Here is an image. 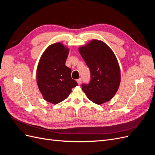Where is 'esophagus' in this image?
<instances>
[{
	"mask_svg": "<svg viewBox=\"0 0 155 155\" xmlns=\"http://www.w3.org/2000/svg\"><path fill=\"white\" fill-rule=\"evenodd\" d=\"M77 82L78 83V85H80V84L81 83V79L79 78V79H77Z\"/></svg>",
	"mask_w": 155,
	"mask_h": 155,
	"instance_id": "1",
	"label": "esophagus"
}]
</instances>
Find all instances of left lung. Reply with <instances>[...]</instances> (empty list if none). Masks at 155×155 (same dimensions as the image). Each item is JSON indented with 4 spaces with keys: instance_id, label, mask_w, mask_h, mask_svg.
<instances>
[{
    "instance_id": "1",
    "label": "left lung",
    "mask_w": 155,
    "mask_h": 155,
    "mask_svg": "<svg viewBox=\"0 0 155 155\" xmlns=\"http://www.w3.org/2000/svg\"><path fill=\"white\" fill-rule=\"evenodd\" d=\"M91 71V82L82 90L91 101L101 105L110 101L118 91L121 81L118 60L104 42L93 39L78 49Z\"/></svg>"
}]
</instances>
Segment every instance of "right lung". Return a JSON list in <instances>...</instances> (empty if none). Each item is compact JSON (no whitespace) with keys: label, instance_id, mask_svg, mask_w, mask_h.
<instances>
[{"label":"right lung","instance_id":"add662e5","mask_svg":"<svg viewBox=\"0 0 155 155\" xmlns=\"http://www.w3.org/2000/svg\"><path fill=\"white\" fill-rule=\"evenodd\" d=\"M69 48L61 43L50 45L37 65L36 79L44 100L58 104L67 99L78 83L71 78V69L65 65Z\"/></svg>","mask_w":155,"mask_h":155}]
</instances>
